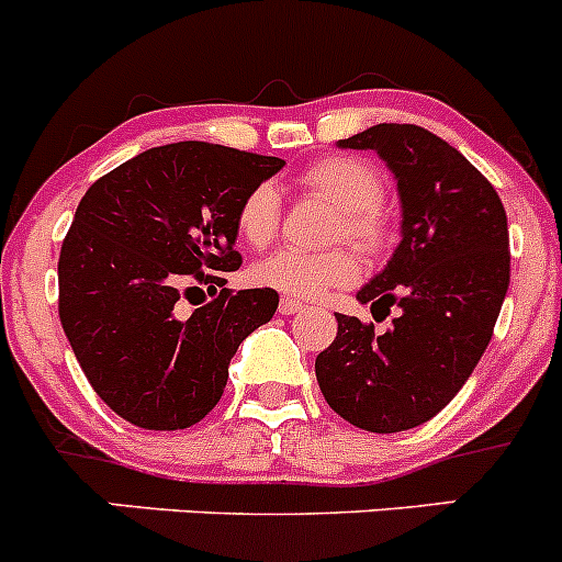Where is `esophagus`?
<instances>
[{"instance_id":"1","label":"esophagus","mask_w":562,"mask_h":562,"mask_svg":"<svg viewBox=\"0 0 562 562\" xmlns=\"http://www.w3.org/2000/svg\"><path fill=\"white\" fill-rule=\"evenodd\" d=\"M303 303L301 301H292V297H281V303H278V312L281 314H297V312H303Z\"/></svg>"}]
</instances>
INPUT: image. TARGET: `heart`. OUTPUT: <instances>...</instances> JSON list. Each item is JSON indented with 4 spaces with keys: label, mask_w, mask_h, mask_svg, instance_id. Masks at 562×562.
<instances>
[{
    "label": "heart",
    "mask_w": 562,
    "mask_h": 562,
    "mask_svg": "<svg viewBox=\"0 0 562 562\" xmlns=\"http://www.w3.org/2000/svg\"><path fill=\"white\" fill-rule=\"evenodd\" d=\"M297 190L334 206L328 243H350L361 254L375 256L392 234V217L383 206V179L367 159L334 154L306 165L295 179ZM234 228L250 248H267L281 228V201L272 184H256L234 212ZM361 261L350 248L317 254L278 250L250 267V281L292 297H319L339 286L356 284Z\"/></svg>",
    "instance_id": "obj_1"
}]
</instances>
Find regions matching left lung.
Wrapping results in <instances>:
<instances>
[{
	"label": "left lung",
	"instance_id": "8db88e82",
	"mask_svg": "<svg viewBox=\"0 0 562 562\" xmlns=\"http://www.w3.org/2000/svg\"><path fill=\"white\" fill-rule=\"evenodd\" d=\"M375 148L397 176L403 239L358 301L397 317L386 334L336 314L314 361L325 403L370 432L432 419L477 367L510 284L507 215L494 184L458 148L416 124H378L341 140Z\"/></svg>",
	"mask_w": 562,
	"mask_h": 562
}]
</instances>
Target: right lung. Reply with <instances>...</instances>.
<instances>
[{"label": "right lung", "instance_id": "add662e5", "mask_svg": "<svg viewBox=\"0 0 562 562\" xmlns=\"http://www.w3.org/2000/svg\"><path fill=\"white\" fill-rule=\"evenodd\" d=\"M284 159L217 143L148 148L90 184L60 248L63 330L93 392L130 425L184 430L223 397L239 341L278 292L224 290L239 270L234 212ZM216 295L190 318L178 297Z\"/></svg>", "mask_w": 562, "mask_h": 562}]
</instances>
